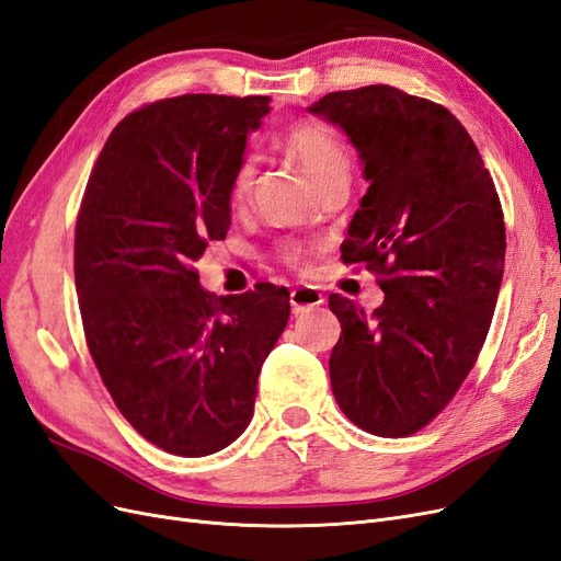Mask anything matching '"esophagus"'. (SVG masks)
I'll use <instances>...</instances> for the list:
<instances>
[{
	"instance_id": "34e87169",
	"label": "esophagus",
	"mask_w": 561,
	"mask_h": 561,
	"mask_svg": "<svg viewBox=\"0 0 561 561\" xmlns=\"http://www.w3.org/2000/svg\"><path fill=\"white\" fill-rule=\"evenodd\" d=\"M325 301V297H322V293H318L316 287H295V290L290 293V307H293V313H307V311H313L316 307H320V304Z\"/></svg>"
}]
</instances>
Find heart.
<instances>
[{
    "label": "heart",
    "mask_w": 561,
    "mask_h": 561,
    "mask_svg": "<svg viewBox=\"0 0 561 561\" xmlns=\"http://www.w3.org/2000/svg\"><path fill=\"white\" fill-rule=\"evenodd\" d=\"M283 145L287 151L301 163L307 175L322 184L336 175H348V149L344 142L339 140V135L330 128L322 126H293L287 128L283 135ZM252 184H254V161L248 157L239 163L231 180L229 190V203L231 208L241 210L250 203L252 196ZM280 257L287 264L299 266L307 260V250L299 243H285L280 248Z\"/></svg>",
    "instance_id": "heart-1"
}]
</instances>
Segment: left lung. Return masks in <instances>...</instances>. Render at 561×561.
<instances>
[{
	"mask_svg": "<svg viewBox=\"0 0 561 561\" xmlns=\"http://www.w3.org/2000/svg\"><path fill=\"white\" fill-rule=\"evenodd\" d=\"M309 112L358 149L369 186L342 260L375 271L383 290L371 313L330 295L342 322L332 393L358 428L412 435L445 410L486 339L505 262L496 186L461 122L426 98L381 83Z\"/></svg>",
	"mask_w": 561,
	"mask_h": 561,
	"instance_id": "8db88e82",
	"label": "left lung"
}]
</instances>
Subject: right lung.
Returning a JSON list of instances; mask_svg holds the SVG:
<instances>
[{
  "label": "right lung",
  "mask_w": 561,
  "mask_h": 561,
  "mask_svg": "<svg viewBox=\"0 0 561 561\" xmlns=\"http://www.w3.org/2000/svg\"><path fill=\"white\" fill-rule=\"evenodd\" d=\"M266 95H178L128 114L93 165L75 233V283L93 363L151 445L229 447L252 419L290 293L215 297L194 262L231 225L229 190Z\"/></svg>",
  "instance_id": "add662e5"
}]
</instances>
